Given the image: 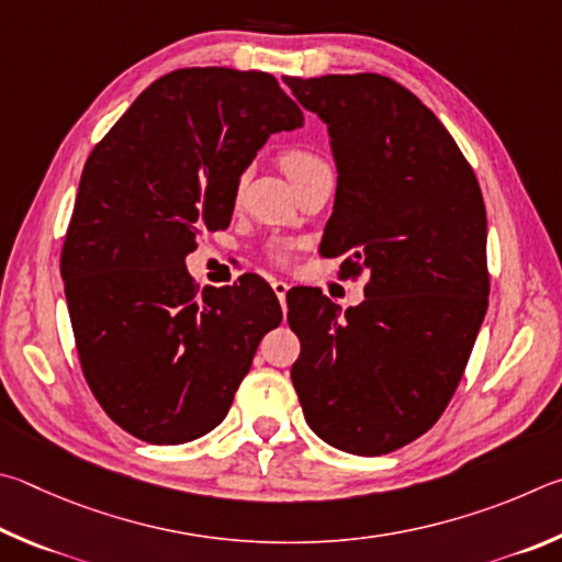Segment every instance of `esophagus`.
Wrapping results in <instances>:
<instances>
[{"label":"esophagus","mask_w":562,"mask_h":562,"mask_svg":"<svg viewBox=\"0 0 562 562\" xmlns=\"http://www.w3.org/2000/svg\"><path fill=\"white\" fill-rule=\"evenodd\" d=\"M271 289L276 293V299H279L281 308L286 311V293H289V283L286 281H271Z\"/></svg>","instance_id":"esophagus-1"}]
</instances>
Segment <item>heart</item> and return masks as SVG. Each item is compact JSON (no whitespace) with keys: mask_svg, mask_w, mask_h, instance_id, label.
<instances>
[{"mask_svg":"<svg viewBox=\"0 0 562 562\" xmlns=\"http://www.w3.org/2000/svg\"><path fill=\"white\" fill-rule=\"evenodd\" d=\"M323 165L326 162H323L318 155H313L311 150H303V147H291V150L281 155V167L283 172L291 177V182L296 180V177L316 170V167H323Z\"/></svg>","mask_w":562,"mask_h":562,"instance_id":"b5f03b06","label":"heart"}]
</instances>
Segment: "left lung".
I'll return each mask as SVG.
<instances>
[{
  "instance_id": "8db88e82",
  "label": "left lung",
  "mask_w": 562,
  "mask_h": 562,
  "mask_svg": "<svg viewBox=\"0 0 562 562\" xmlns=\"http://www.w3.org/2000/svg\"><path fill=\"white\" fill-rule=\"evenodd\" d=\"M283 81L328 125L338 170L321 254L368 273L366 301L346 313L318 289L286 293L301 340L291 380L323 441L387 454L441 417L484 323V196L454 137L392 78Z\"/></svg>"
}]
</instances>
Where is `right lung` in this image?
Instances as JSON below:
<instances>
[{
	"label": "right lung",
	"instance_id": "right-lung-1",
	"mask_svg": "<svg viewBox=\"0 0 562 562\" xmlns=\"http://www.w3.org/2000/svg\"><path fill=\"white\" fill-rule=\"evenodd\" d=\"M301 125L271 74L180 68L86 160L61 251L68 316L88 385L133 437L184 445L212 431L281 323L259 276L196 293L184 259L200 234L229 226L263 143Z\"/></svg>",
	"mask_w": 562,
	"mask_h": 562
}]
</instances>
